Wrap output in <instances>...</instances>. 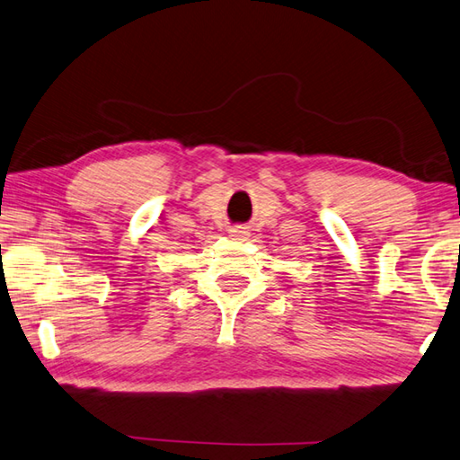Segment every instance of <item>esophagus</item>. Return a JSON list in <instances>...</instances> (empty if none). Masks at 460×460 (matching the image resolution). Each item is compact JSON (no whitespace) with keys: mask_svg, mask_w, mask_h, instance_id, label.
Returning <instances> with one entry per match:
<instances>
[{"mask_svg":"<svg viewBox=\"0 0 460 460\" xmlns=\"http://www.w3.org/2000/svg\"><path fill=\"white\" fill-rule=\"evenodd\" d=\"M230 232H232L234 238H243V236H246V234H248V230L243 228V226H234Z\"/></svg>","mask_w":460,"mask_h":460,"instance_id":"34e87169","label":"esophagus"}]
</instances>
